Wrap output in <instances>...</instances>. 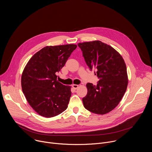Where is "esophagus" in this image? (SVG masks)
<instances>
[{
	"label": "esophagus",
	"mask_w": 152,
	"mask_h": 152,
	"mask_svg": "<svg viewBox=\"0 0 152 152\" xmlns=\"http://www.w3.org/2000/svg\"><path fill=\"white\" fill-rule=\"evenodd\" d=\"M72 87L74 88V89H77L78 87H79V85H76V84H73L72 85Z\"/></svg>",
	"instance_id": "34e87169"
}]
</instances>
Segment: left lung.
Segmentation results:
<instances>
[{
    "instance_id": "obj_1",
    "label": "left lung",
    "mask_w": 152,
    "mask_h": 152,
    "mask_svg": "<svg viewBox=\"0 0 152 152\" xmlns=\"http://www.w3.org/2000/svg\"><path fill=\"white\" fill-rule=\"evenodd\" d=\"M90 70H96L99 79L96 85L86 84L88 92L82 99L85 109L97 114L113 110L124 96L127 86V69L120 54L100 41L77 45Z\"/></svg>"
}]
</instances>
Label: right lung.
<instances>
[{
  "label": "right lung",
  "instance_id": "1",
  "mask_svg": "<svg viewBox=\"0 0 152 152\" xmlns=\"http://www.w3.org/2000/svg\"><path fill=\"white\" fill-rule=\"evenodd\" d=\"M76 48L75 45L46 46L27 63L21 76V88L28 102L39 115L53 117L67 108L71 86L59 82L56 73Z\"/></svg>",
  "mask_w": 152,
  "mask_h": 152
}]
</instances>
